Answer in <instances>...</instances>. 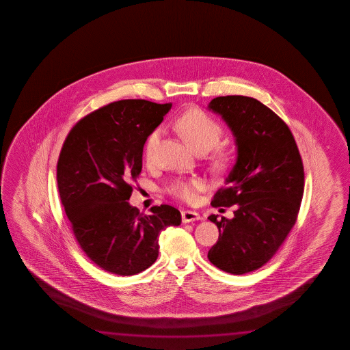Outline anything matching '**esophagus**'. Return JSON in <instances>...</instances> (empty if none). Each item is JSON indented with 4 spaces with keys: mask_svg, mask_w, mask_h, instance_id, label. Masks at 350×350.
I'll use <instances>...</instances> for the list:
<instances>
[{
    "mask_svg": "<svg viewBox=\"0 0 350 350\" xmlns=\"http://www.w3.org/2000/svg\"><path fill=\"white\" fill-rule=\"evenodd\" d=\"M181 217H183V221L184 223H191V221L201 219V215L197 213V212H192V211H184L181 213Z\"/></svg>",
    "mask_w": 350,
    "mask_h": 350,
    "instance_id": "34e87169",
    "label": "esophagus"
}]
</instances>
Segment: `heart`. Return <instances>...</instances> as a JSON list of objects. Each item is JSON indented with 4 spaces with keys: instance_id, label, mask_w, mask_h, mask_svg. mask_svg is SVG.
<instances>
[{
    "instance_id": "b5f03b06",
    "label": "heart",
    "mask_w": 350,
    "mask_h": 350,
    "mask_svg": "<svg viewBox=\"0 0 350 350\" xmlns=\"http://www.w3.org/2000/svg\"><path fill=\"white\" fill-rule=\"evenodd\" d=\"M175 126L181 133V136L184 137L185 139L190 143L191 147L195 148L197 152H208L209 149L214 148L223 136V129L219 122H217L213 118H211L201 110H190L185 113L176 121ZM160 133V129L153 131L146 143V158L149 161L154 159L155 152L159 144ZM228 158L229 157L226 152H217V165H226ZM202 189L203 181L200 178H176L169 185L167 191L183 201L192 202L195 200L196 193Z\"/></svg>"
}]
</instances>
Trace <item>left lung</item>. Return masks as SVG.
Wrapping results in <instances>:
<instances>
[{
    "label": "left lung",
    "mask_w": 350,
    "mask_h": 350,
    "mask_svg": "<svg viewBox=\"0 0 350 350\" xmlns=\"http://www.w3.org/2000/svg\"><path fill=\"white\" fill-rule=\"evenodd\" d=\"M208 109L226 121L237 144V161L212 206H237L232 219L208 217L219 229L208 260L231 274L252 272L272 258L297 221L301 157L289 127L261 101L226 95L214 98Z\"/></svg>",
    "instance_id": "8db88e82"
}]
</instances>
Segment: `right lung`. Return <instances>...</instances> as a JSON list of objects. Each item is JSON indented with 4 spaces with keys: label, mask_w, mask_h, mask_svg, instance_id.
Masks as SVG:
<instances>
[{
    "label": "right lung",
    "mask_w": 350,
    "mask_h": 350,
    "mask_svg": "<svg viewBox=\"0 0 350 350\" xmlns=\"http://www.w3.org/2000/svg\"><path fill=\"white\" fill-rule=\"evenodd\" d=\"M172 104L113 101L73 126L59 153L57 186L79 246L104 271L133 275L154 263L158 237L181 224L176 208L139 213L129 200L142 170L144 143Z\"/></svg>",
    "instance_id": "right-lung-1"
}]
</instances>
